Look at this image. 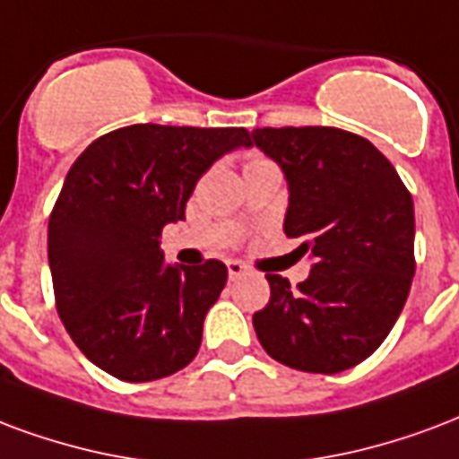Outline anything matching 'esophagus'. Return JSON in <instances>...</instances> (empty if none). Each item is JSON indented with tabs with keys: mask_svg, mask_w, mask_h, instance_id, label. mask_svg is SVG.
I'll list each match as a JSON object with an SVG mask.
<instances>
[{
	"mask_svg": "<svg viewBox=\"0 0 459 459\" xmlns=\"http://www.w3.org/2000/svg\"><path fill=\"white\" fill-rule=\"evenodd\" d=\"M226 267H229L230 280H240L243 274H247V267L240 263V260H229V263H226Z\"/></svg>",
	"mask_w": 459,
	"mask_h": 459,
	"instance_id": "esophagus-1",
	"label": "esophagus"
}]
</instances>
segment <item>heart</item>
Wrapping results in <instances>:
<instances>
[{
  "label": "heart",
  "instance_id": "heart-1",
  "mask_svg": "<svg viewBox=\"0 0 459 459\" xmlns=\"http://www.w3.org/2000/svg\"><path fill=\"white\" fill-rule=\"evenodd\" d=\"M253 160H257V158H253Z\"/></svg>",
  "mask_w": 459,
  "mask_h": 459
}]
</instances>
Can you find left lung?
<instances>
[{"label":"left lung","instance_id":"left-lung-1","mask_svg":"<svg viewBox=\"0 0 459 459\" xmlns=\"http://www.w3.org/2000/svg\"><path fill=\"white\" fill-rule=\"evenodd\" d=\"M255 143L290 182L284 233L311 253L308 280L267 274L253 316L264 352L316 375L355 368L385 342L416 273L413 199L368 138L333 126L255 128Z\"/></svg>","mask_w":459,"mask_h":459}]
</instances>
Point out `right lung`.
<instances>
[{
    "label": "right lung",
    "instance_id": "add662e5",
    "mask_svg": "<svg viewBox=\"0 0 459 459\" xmlns=\"http://www.w3.org/2000/svg\"><path fill=\"white\" fill-rule=\"evenodd\" d=\"M246 128L134 124L74 160L48 221L56 308L74 345L124 382L186 368L204 316L226 287L221 260L165 264V223L185 219L196 182Z\"/></svg>",
    "mask_w": 459,
    "mask_h": 459
}]
</instances>
